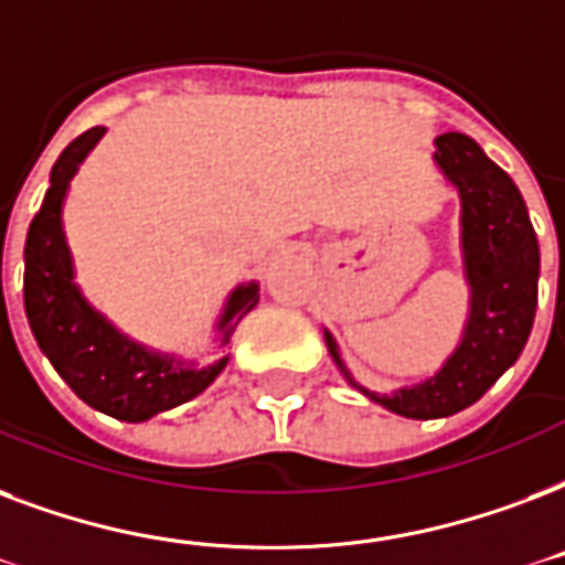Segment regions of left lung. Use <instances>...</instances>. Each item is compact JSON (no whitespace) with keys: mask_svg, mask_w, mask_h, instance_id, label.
I'll list each match as a JSON object with an SVG mask.
<instances>
[{"mask_svg":"<svg viewBox=\"0 0 565 565\" xmlns=\"http://www.w3.org/2000/svg\"><path fill=\"white\" fill-rule=\"evenodd\" d=\"M436 168L459 195V248L468 284V317L456 350L433 376L397 391H370L352 379L338 340L326 350L359 394L415 420L450 417L473 406L519 361L531 338L540 284V243L519 186L462 132L436 139Z\"/></svg>","mask_w":565,"mask_h":565,"instance_id":"left-lung-1","label":"left lung"}]
</instances>
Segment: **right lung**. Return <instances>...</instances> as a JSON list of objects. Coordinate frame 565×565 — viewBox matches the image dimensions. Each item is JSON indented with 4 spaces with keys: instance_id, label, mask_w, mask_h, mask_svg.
I'll return each instance as SVG.
<instances>
[{
    "instance_id": "obj_1",
    "label": "right lung",
    "mask_w": 565,
    "mask_h": 565,
    "mask_svg": "<svg viewBox=\"0 0 565 565\" xmlns=\"http://www.w3.org/2000/svg\"><path fill=\"white\" fill-rule=\"evenodd\" d=\"M103 136L106 127L82 132L62 150L50 171V189L25 236V317L41 352L82 403L127 424H141L195 399L227 367L231 355H215L213 361L198 364L195 359L174 352L150 350L124 334L85 299L64 234V201L71 180ZM257 301V281L236 284L227 292L225 308L213 326L215 350H225L239 320L254 311Z\"/></svg>"
}]
</instances>
